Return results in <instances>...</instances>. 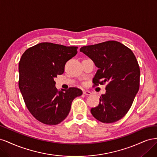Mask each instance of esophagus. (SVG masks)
<instances>
[{"label":"esophagus","mask_w":157,"mask_h":157,"mask_svg":"<svg viewBox=\"0 0 157 157\" xmlns=\"http://www.w3.org/2000/svg\"><path fill=\"white\" fill-rule=\"evenodd\" d=\"M83 94L84 95H86V96H90V95H92V93L90 91H88V90H83Z\"/></svg>","instance_id":"esophagus-1"}]
</instances>
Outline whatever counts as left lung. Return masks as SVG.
Returning <instances> with one entry per match:
<instances>
[{
    "label": "left lung",
    "instance_id": "obj_1",
    "mask_svg": "<svg viewBox=\"0 0 157 157\" xmlns=\"http://www.w3.org/2000/svg\"><path fill=\"white\" fill-rule=\"evenodd\" d=\"M80 51L98 68L93 78L95 85L107 82L99 105L91 109L92 115L103 123L121 119L129 111L140 88V69L134 53L115 40L83 46Z\"/></svg>",
    "mask_w": 157,
    "mask_h": 157
}]
</instances>
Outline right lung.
I'll use <instances>...</instances> for the list:
<instances>
[{
    "mask_svg": "<svg viewBox=\"0 0 157 157\" xmlns=\"http://www.w3.org/2000/svg\"><path fill=\"white\" fill-rule=\"evenodd\" d=\"M77 47L41 42L28 48L19 63V88L28 110L36 120L56 125L67 117L73 99L81 96L77 88L58 91L54 78L64 72L66 62Z\"/></svg>",
    "mask_w": 157,
    "mask_h": 157,
    "instance_id": "obj_1",
    "label": "right lung"
}]
</instances>
